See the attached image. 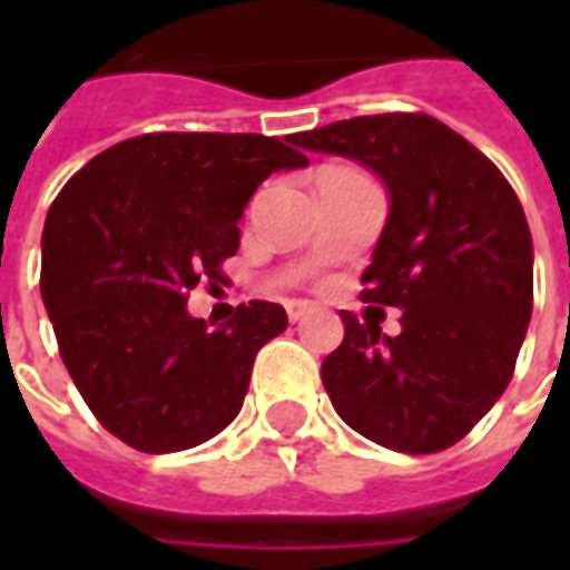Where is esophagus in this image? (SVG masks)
Returning <instances> with one entry per match:
<instances>
[{
  "instance_id": "esophagus-1",
  "label": "esophagus",
  "mask_w": 570,
  "mask_h": 570,
  "mask_svg": "<svg viewBox=\"0 0 570 570\" xmlns=\"http://www.w3.org/2000/svg\"><path fill=\"white\" fill-rule=\"evenodd\" d=\"M305 314H311L308 302H286V317L293 323H298Z\"/></svg>"
}]
</instances>
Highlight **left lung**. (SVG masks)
Masks as SVG:
<instances>
[{"label": "left lung", "mask_w": 570, "mask_h": 570, "mask_svg": "<svg viewBox=\"0 0 570 570\" xmlns=\"http://www.w3.org/2000/svg\"><path fill=\"white\" fill-rule=\"evenodd\" d=\"M289 142L363 164L391 204L363 302L403 311V330L384 335L342 311L345 338L321 370L338 419L394 452L449 449L501 400L525 342L534 249L522 204L430 116H360Z\"/></svg>", "instance_id": "left-lung-1"}]
</instances>
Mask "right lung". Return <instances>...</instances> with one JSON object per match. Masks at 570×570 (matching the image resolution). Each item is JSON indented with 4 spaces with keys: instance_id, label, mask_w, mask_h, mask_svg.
<instances>
[{
    "instance_id": "obj_1",
    "label": "right lung",
    "mask_w": 570,
    "mask_h": 570,
    "mask_svg": "<svg viewBox=\"0 0 570 570\" xmlns=\"http://www.w3.org/2000/svg\"><path fill=\"white\" fill-rule=\"evenodd\" d=\"M259 134H142L81 167L48 210L42 302L97 421L149 454L183 452L244 406L286 311L249 302L223 326L186 308L237 249L253 191L308 158Z\"/></svg>"
}]
</instances>
